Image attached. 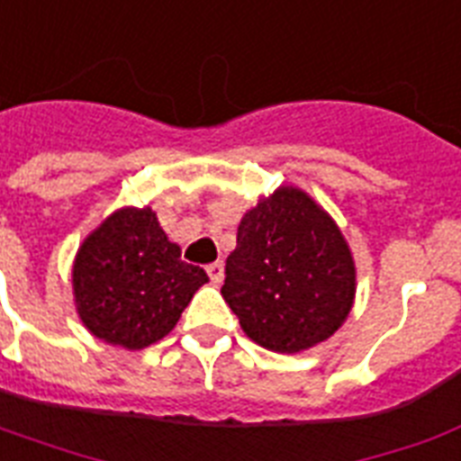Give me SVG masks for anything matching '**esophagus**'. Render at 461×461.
I'll return each instance as SVG.
<instances>
[{
    "instance_id": "1",
    "label": "esophagus",
    "mask_w": 461,
    "mask_h": 461,
    "mask_svg": "<svg viewBox=\"0 0 461 461\" xmlns=\"http://www.w3.org/2000/svg\"><path fill=\"white\" fill-rule=\"evenodd\" d=\"M208 275H210V280L215 282V285H220V282L224 280V266H222V260H215V263H210L208 267Z\"/></svg>"
}]
</instances>
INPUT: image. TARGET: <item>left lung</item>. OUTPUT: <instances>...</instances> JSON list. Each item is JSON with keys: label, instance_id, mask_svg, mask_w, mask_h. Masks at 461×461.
Listing matches in <instances>:
<instances>
[{"label": "left lung", "instance_id": "1", "mask_svg": "<svg viewBox=\"0 0 461 461\" xmlns=\"http://www.w3.org/2000/svg\"><path fill=\"white\" fill-rule=\"evenodd\" d=\"M222 296L253 342L280 354L335 335L357 294L342 231L296 186H280L241 217Z\"/></svg>", "mask_w": 461, "mask_h": 461}]
</instances>
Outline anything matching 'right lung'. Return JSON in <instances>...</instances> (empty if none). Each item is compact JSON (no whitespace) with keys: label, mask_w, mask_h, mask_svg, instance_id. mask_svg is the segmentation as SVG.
<instances>
[{"label":"right lung","mask_w":461,"mask_h":461,"mask_svg":"<svg viewBox=\"0 0 461 461\" xmlns=\"http://www.w3.org/2000/svg\"><path fill=\"white\" fill-rule=\"evenodd\" d=\"M74 299L83 325L107 344L146 349L172 332L208 282L181 260L150 208H122L83 239L74 260Z\"/></svg>","instance_id":"obj_1"}]
</instances>
